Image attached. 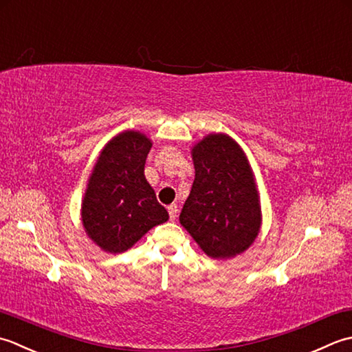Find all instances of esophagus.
Returning <instances> with one entry per match:
<instances>
[{
    "mask_svg": "<svg viewBox=\"0 0 352 352\" xmlns=\"http://www.w3.org/2000/svg\"><path fill=\"white\" fill-rule=\"evenodd\" d=\"M168 214H170V219L175 220L177 216V206L176 205H170L168 206Z\"/></svg>",
    "mask_w": 352,
    "mask_h": 352,
    "instance_id": "esophagus-1",
    "label": "esophagus"
}]
</instances>
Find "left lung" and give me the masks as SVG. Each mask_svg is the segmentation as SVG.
I'll list each match as a JSON object with an SVG mask.
<instances>
[{
  "label": "left lung",
  "mask_w": 352,
  "mask_h": 352,
  "mask_svg": "<svg viewBox=\"0 0 352 352\" xmlns=\"http://www.w3.org/2000/svg\"><path fill=\"white\" fill-rule=\"evenodd\" d=\"M195 182L179 221L214 260H231L254 245L263 214L245 150L226 133H210L191 148Z\"/></svg>",
  "instance_id": "left-lung-1"
}]
</instances>
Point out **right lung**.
<instances>
[{
  "label": "right lung",
  "mask_w": 352,
  "mask_h": 352,
  "mask_svg": "<svg viewBox=\"0 0 352 352\" xmlns=\"http://www.w3.org/2000/svg\"><path fill=\"white\" fill-rule=\"evenodd\" d=\"M152 146L146 133L123 131L106 142L92 168L82 200V225L107 254L126 252L168 220L144 176Z\"/></svg>",
  "instance_id": "1"
}]
</instances>
